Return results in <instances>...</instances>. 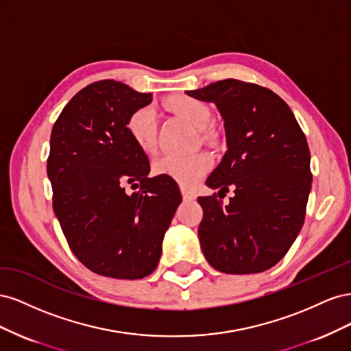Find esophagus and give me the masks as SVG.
Listing matches in <instances>:
<instances>
[{"label": "esophagus", "instance_id": "1", "mask_svg": "<svg viewBox=\"0 0 351 351\" xmlns=\"http://www.w3.org/2000/svg\"><path fill=\"white\" fill-rule=\"evenodd\" d=\"M180 190H182V195H183V199L184 200H193L196 196H195V193L193 192H190V190H187L186 187H180Z\"/></svg>", "mask_w": 351, "mask_h": 351}]
</instances>
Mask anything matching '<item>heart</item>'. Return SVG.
Here are the masks:
<instances>
[{"label":"heart","instance_id":"obj_1","mask_svg":"<svg viewBox=\"0 0 351 351\" xmlns=\"http://www.w3.org/2000/svg\"><path fill=\"white\" fill-rule=\"evenodd\" d=\"M165 107L197 129H205L212 119L210 107L197 98L187 95H176L165 101ZM125 130L130 141L143 152H152L156 147L158 120L155 108L151 105L136 108L127 117ZM212 167L214 158L206 151L192 155L167 154L156 158L152 164V173L165 177L184 187L193 186L202 177H205Z\"/></svg>","mask_w":351,"mask_h":351}]
</instances>
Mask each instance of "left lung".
Instances as JSON below:
<instances>
[{"instance_id":"1","label":"left lung","mask_w":351,"mask_h":351,"mask_svg":"<svg viewBox=\"0 0 351 351\" xmlns=\"http://www.w3.org/2000/svg\"><path fill=\"white\" fill-rule=\"evenodd\" d=\"M186 93L214 102L224 119L228 149L206 184L234 189L227 205L217 193L197 197L202 252L219 272L267 271L303 227L312 187L306 136L289 105L261 84L224 79Z\"/></svg>"}]
</instances>
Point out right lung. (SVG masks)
<instances>
[{
    "mask_svg": "<svg viewBox=\"0 0 351 351\" xmlns=\"http://www.w3.org/2000/svg\"><path fill=\"white\" fill-rule=\"evenodd\" d=\"M151 97L111 79L93 82L51 132L52 208L74 256L104 277L141 280L154 272L182 202L173 180L147 177V156L125 130L129 114ZM125 185L138 192L129 195Z\"/></svg>",
    "mask_w": 351,
    "mask_h": 351,
    "instance_id": "obj_1",
    "label": "right lung"
}]
</instances>
